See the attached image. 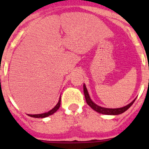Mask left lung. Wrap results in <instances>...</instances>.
I'll list each match as a JSON object with an SVG mask.
<instances>
[{"label":"left lung","mask_w":149,"mask_h":149,"mask_svg":"<svg viewBox=\"0 0 149 149\" xmlns=\"http://www.w3.org/2000/svg\"><path fill=\"white\" fill-rule=\"evenodd\" d=\"M84 95H85V99H86V103L91 108H93V110H95L96 112H98L99 113L105 114V115H119V114L123 113L124 112H125L127 109L131 106V105L134 104V102L135 101L136 98L129 104L126 105V106L123 107H120V108H115V109H111V108H105V107H100L98 105H97L96 104H95L92 100H91L90 97H89V93H88L87 89H86L85 84H84Z\"/></svg>","instance_id":"left-lung-1"}]
</instances>
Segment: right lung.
<instances>
[{"label":"right lung","mask_w":149,"mask_h":149,"mask_svg":"<svg viewBox=\"0 0 149 149\" xmlns=\"http://www.w3.org/2000/svg\"><path fill=\"white\" fill-rule=\"evenodd\" d=\"M60 101H61V98H60L58 103L56 104V106H55L52 109V110H51L50 111L47 112V113H41V114H34V115H30V114H28V116L30 117H33V118H45V117L49 116H51V115H52V114L54 113L55 112H56V110L60 108Z\"/></svg>","instance_id":"add662e5"}]
</instances>
